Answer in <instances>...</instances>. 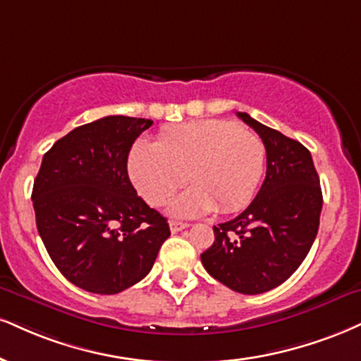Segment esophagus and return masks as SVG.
<instances>
[{"mask_svg": "<svg viewBox=\"0 0 361 361\" xmlns=\"http://www.w3.org/2000/svg\"><path fill=\"white\" fill-rule=\"evenodd\" d=\"M186 227H188V224H183V222H176V220H171V222H169V230H171L173 233H176V232H181V230H185Z\"/></svg>", "mask_w": 361, "mask_h": 361, "instance_id": "obj_1", "label": "esophagus"}]
</instances>
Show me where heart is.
Wrapping results in <instances>:
<instances>
[{
	"label": "heart",
	"mask_w": 361,
	"mask_h": 361,
	"mask_svg": "<svg viewBox=\"0 0 361 361\" xmlns=\"http://www.w3.org/2000/svg\"><path fill=\"white\" fill-rule=\"evenodd\" d=\"M266 163L262 139L228 121H198L166 129L159 142L139 139L129 154V176L149 205L161 207L190 178L171 212L202 216L216 208L232 214L245 207L260 183Z\"/></svg>",
	"instance_id": "obj_1"
}]
</instances>
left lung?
I'll return each instance as SVG.
<instances>
[{"label":"left lung","instance_id":"obj_1","mask_svg":"<svg viewBox=\"0 0 361 361\" xmlns=\"http://www.w3.org/2000/svg\"><path fill=\"white\" fill-rule=\"evenodd\" d=\"M237 116L266 146V180L240 215L214 227V245L203 252L202 262L232 290L260 294L289 279L306 259L319 228L323 195L311 153L301 142L247 112Z\"/></svg>","mask_w":361,"mask_h":361}]
</instances>
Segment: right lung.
I'll list each match as a JSON object with an SVG mask.
<instances>
[{
	"label": "right lung",
	"instance_id": "right-lung-1",
	"mask_svg": "<svg viewBox=\"0 0 361 361\" xmlns=\"http://www.w3.org/2000/svg\"><path fill=\"white\" fill-rule=\"evenodd\" d=\"M151 119L107 116L79 126L43 156L33 183L37 228L50 259L77 288L117 294L153 269L169 237L128 175V156Z\"/></svg>",
	"mask_w": 361,
	"mask_h": 361
}]
</instances>
